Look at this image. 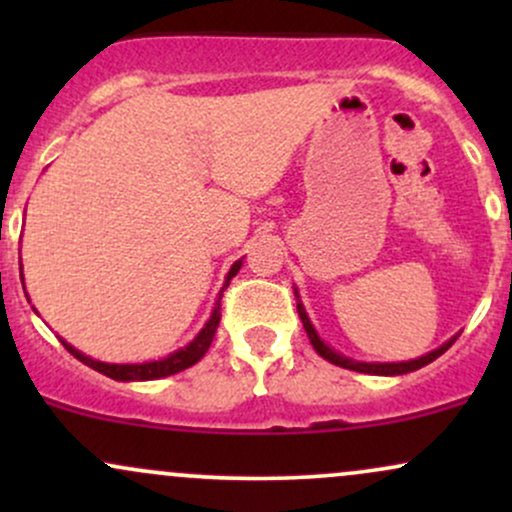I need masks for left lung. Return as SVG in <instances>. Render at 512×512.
<instances>
[{"label": "left lung", "mask_w": 512, "mask_h": 512, "mask_svg": "<svg viewBox=\"0 0 512 512\" xmlns=\"http://www.w3.org/2000/svg\"><path fill=\"white\" fill-rule=\"evenodd\" d=\"M296 298H298V315H301L303 320V327L305 332H308V339L310 344H313V349L320 354L325 361L334 363V366H342V368H349V370H356V373H368V375H404V373H411V370H419L428 366L431 361H436L440 354H445V351L450 349L452 344H455V339L460 337V334H455V337L448 339L443 346H438V349L428 351L426 356H419V358H411V361H399V363H366V361H354V358L339 354V351H334L332 346H327L325 342L320 339V334L313 327V322H310L308 313H305L303 303H301V296H298V289H296Z\"/></svg>", "instance_id": "1"}]
</instances>
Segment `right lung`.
Masks as SVG:
<instances>
[{"instance_id":"obj_1","label":"right lung","mask_w":512,"mask_h":512,"mask_svg":"<svg viewBox=\"0 0 512 512\" xmlns=\"http://www.w3.org/2000/svg\"><path fill=\"white\" fill-rule=\"evenodd\" d=\"M240 267H243V260L233 262V267L228 269L226 281H223L219 298H216V303H214V310H211L209 320L204 322L202 330L197 332V337L192 339L190 344L182 346V349L168 354L166 358H158V361H144V363H105V361H96V358L81 354L79 349H74V346L64 342V339H62V346L74 358H79L81 363H86L88 368L98 370V373L108 375V378H113V380H120V383H134V380H158V378H166V375L180 373V370L195 366L199 358L209 351L211 339H214L216 327H219V322H221V296H223V291H226V286L231 284L233 276L238 274ZM21 276H23V264H21ZM23 291H26V286H23Z\"/></svg>"}]
</instances>
